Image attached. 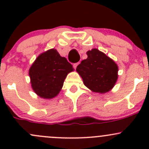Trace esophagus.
Instances as JSON below:
<instances>
[{
  "mask_svg": "<svg viewBox=\"0 0 149 149\" xmlns=\"http://www.w3.org/2000/svg\"><path fill=\"white\" fill-rule=\"evenodd\" d=\"M79 63H74V64H73V68L76 69V68H77V66L79 65Z\"/></svg>",
  "mask_w": 149,
  "mask_h": 149,
  "instance_id": "34e87169",
  "label": "esophagus"
}]
</instances>
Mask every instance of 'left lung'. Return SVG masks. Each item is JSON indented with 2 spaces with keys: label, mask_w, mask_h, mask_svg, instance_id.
Listing matches in <instances>:
<instances>
[{
  "label": "left lung",
  "mask_w": 149,
  "mask_h": 149,
  "mask_svg": "<svg viewBox=\"0 0 149 149\" xmlns=\"http://www.w3.org/2000/svg\"><path fill=\"white\" fill-rule=\"evenodd\" d=\"M86 54L88 58L76 68L84 85L94 92L102 94L110 91L118 80V65L96 48Z\"/></svg>",
  "instance_id": "1"
}]
</instances>
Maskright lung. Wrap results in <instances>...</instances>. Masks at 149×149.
I'll return each mask as SVG.
<instances>
[{"instance_id": "right-lung-1", "label": "right lung", "mask_w": 149, "mask_h": 149, "mask_svg": "<svg viewBox=\"0 0 149 149\" xmlns=\"http://www.w3.org/2000/svg\"><path fill=\"white\" fill-rule=\"evenodd\" d=\"M73 65L51 49L40 54L29 68L30 80L34 92L44 99H52L61 91L64 81Z\"/></svg>"}]
</instances>
